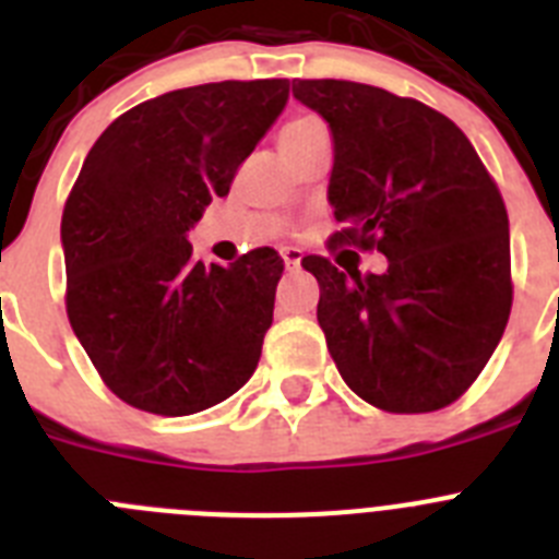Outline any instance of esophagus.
Listing matches in <instances>:
<instances>
[{"instance_id":"obj_1","label":"esophagus","mask_w":559,"mask_h":559,"mask_svg":"<svg viewBox=\"0 0 559 559\" xmlns=\"http://www.w3.org/2000/svg\"><path fill=\"white\" fill-rule=\"evenodd\" d=\"M280 254H283V263L288 269H299V263H302V249H296V246H285Z\"/></svg>"}]
</instances>
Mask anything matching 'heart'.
I'll return each mask as SVG.
<instances>
[{"label":"heart","instance_id":"b5f03b06","mask_svg":"<svg viewBox=\"0 0 559 559\" xmlns=\"http://www.w3.org/2000/svg\"><path fill=\"white\" fill-rule=\"evenodd\" d=\"M319 133H328V128L316 117H294L290 122H285L283 131H280V147L299 145V142L310 140V136H319Z\"/></svg>","mask_w":559,"mask_h":559}]
</instances>
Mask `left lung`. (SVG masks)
<instances>
[{"label":"left lung","mask_w":559,"mask_h":559,"mask_svg":"<svg viewBox=\"0 0 559 559\" xmlns=\"http://www.w3.org/2000/svg\"><path fill=\"white\" fill-rule=\"evenodd\" d=\"M333 133V243L378 249L383 274L305 257L341 378L394 414L451 406L496 353L512 308L510 218L445 114L353 81H294Z\"/></svg>","instance_id":"left-lung-1"}]
</instances>
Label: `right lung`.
I'll return each instance as SVG.
<instances>
[{"label":"right lung","mask_w":559,"mask_h":559,"mask_svg":"<svg viewBox=\"0 0 559 559\" xmlns=\"http://www.w3.org/2000/svg\"><path fill=\"white\" fill-rule=\"evenodd\" d=\"M288 103V81H221L140 103L92 145L61 218L67 313L128 406L185 417L254 374L283 257H192L187 231Z\"/></svg>","instance_id":"1"}]
</instances>
